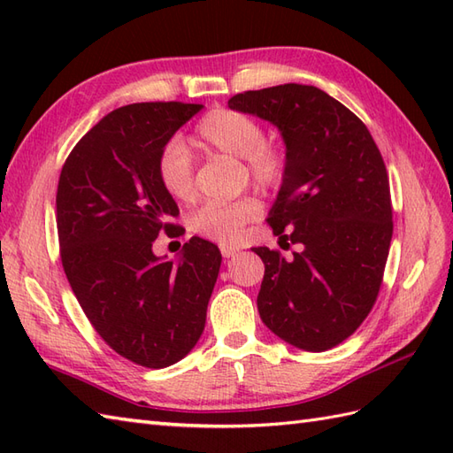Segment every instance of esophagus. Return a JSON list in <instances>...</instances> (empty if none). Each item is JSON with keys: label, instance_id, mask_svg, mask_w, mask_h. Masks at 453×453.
<instances>
[{"label": "esophagus", "instance_id": "1", "mask_svg": "<svg viewBox=\"0 0 453 453\" xmlns=\"http://www.w3.org/2000/svg\"><path fill=\"white\" fill-rule=\"evenodd\" d=\"M219 251H221V255H224L226 258H229V257H234V255L237 253V247H232V245H219Z\"/></svg>", "mask_w": 453, "mask_h": 453}]
</instances>
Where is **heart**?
<instances>
[{
    "instance_id": "1",
    "label": "heart",
    "mask_w": 453,
    "mask_h": 453,
    "mask_svg": "<svg viewBox=\"0 0 453 453\" xmlns=\"http://www.w3.org/2000/svg\"><path fill=\"white\" fill-rule=\"evenodd\" d=\"M196 143L202 150L218 151L243 161L249 177L263 188H276L286 175V153L276 143L265 142L263 124L234 109L210 111L196 127ZM157 180L171 198H195V161L185 142L169 140L156 163ZM258 216L255 198L234 202H208L190 218L192 232L218 243H235L243 227Z\"/></svg>"
}]
</instances>
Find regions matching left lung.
Listing matches in <instances>:
<instances>
[{"mask_svg":"<svg viewBox=\"0 0 453 453\" xmlns=\"http://www.w3.org/2000/svg\"><path fill=\"white\" fill-rule=\"evenodd\" d=\"M227 104L274 124L286 146L268 224L300 251L253 249L265 263L258 313L296 349L329 350L358 329L380 292L393 235L386 163L365 124L313 85L245 91Z\"/></svg>","mask_w":453,"mask_h":453,"instance_id":"obj_1","label":"left lung"}]
</instances>
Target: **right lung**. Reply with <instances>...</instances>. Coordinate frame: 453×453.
Instances as JSON below:
<instances>
[{"mask_svg": "<svg viewBox=\"0 0 453 453\" xmlns=\"http://www.w3.org/2000/svg\"><path fill=\"white\" fill-rule=\"evenodd\" d=\"M200 111L177 101L112 111L75 143L58 180L67 282L101 339L146 368H167L195 349L221 265L219 249L200 237H190L177 261L151 249L161 232L171 237L179 227L171 224L177 202L157 180V156Z\"/></svg>", "mask_w": 453, "mask_h": 453, "instance_id": "1", "label": "right lung"}]
</instances>
